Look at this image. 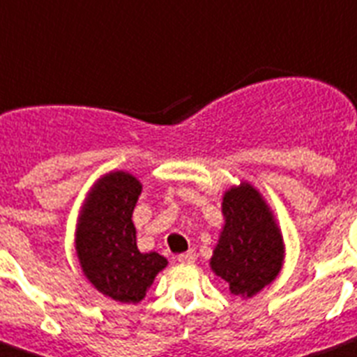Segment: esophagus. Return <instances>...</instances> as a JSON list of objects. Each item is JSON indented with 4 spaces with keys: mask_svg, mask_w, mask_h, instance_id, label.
Returning a JSON list of instances; mask_svg holds the SVG:
<instances>
[{
    "mask_svg": "<svg viewBox=\"0 0 357 357\" xmlns=\"http://www.w3.org/2000/svg\"><path fill=\"white\" fill-rule=\"evenodd\" d=\"M176 259H178V263H194L196 261V252H194V250H188V252L185 254H179Z\"/></svg>",
    "mask_w": 357,
    "mask_h": 357,
    "instance_id": "esophagus-1",
    "label": "esophagus"
}]
</instances>
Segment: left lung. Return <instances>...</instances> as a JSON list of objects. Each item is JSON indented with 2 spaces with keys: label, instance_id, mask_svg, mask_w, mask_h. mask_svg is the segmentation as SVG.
Here are the masks:
<instances>
[{
  "label": "left lung",
  "instance_id": "8db88e82",
  "mask_svg": "<svg viewBox=\"0 0 357 357\" xmlns=\"http://www.w3.org/2000/svg\"><path fill=\"white\" fill-rule=\"evenodd\" d=\"M225 225L211 268L229 283L230 294L252 298L280 274L285 245L272 211L250 183L223 194Z\"/></svg>",
  "mask_w": 357,
  "mask_h": 357
}]
</instances>
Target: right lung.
Wrapping results in <instances>:
<instances>
[{"label":"right lung","instance_id":"obj_1","mask_svg":"<svg viewBox=\"0 0 357 357\" xmlns=\"http://www.w3.org/2000/svg\"><path fill=\"white\" fill-rule=\"evenodd\" d=\"M142 183L132 174H105L89 192L76 229L83 274L101 294L119 303H139L167 266L158 252H139L132 212Z\"/></svg>","mask_w":357,"mask_h":357}]
</instances>
